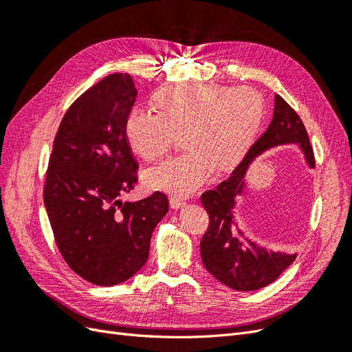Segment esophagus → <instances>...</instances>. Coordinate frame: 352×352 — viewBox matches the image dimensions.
Listing matches in <instances>:
<instances>
[{
	"mask_svg": "<svg viewBox=\"0 0 352 352\" xmlns=\"http://www.w3.org/2000/svg\"><path fill=\"white\" fill-rule=\"evenodd\" d=\"M186 204V201L180 197H170V207L173 210H179L180 207H184Z\"/></svg>",
	"mask_w": 352,
	"mask_h": 352,
	"instance_id": "esophagus-1",
	"label": "esophagus"
}]
</instances>
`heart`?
I'll list each match as a JSON object with an SVG mask.
<instances>
[{
	"mask_svg": "<svg viewBox=\"0 0 352 352\" xmlns=\"http://www.w3.org/2000/svg\"><path fill=\"white\" fill-rule=\"evenodd\" d=\"M157 116L135 110L126 140L148 163L166 158L184 140L188 154L150 170L146 184L175 195L195 192L211 177L235 170L252 146L264 119L258 92L220 85H175L160 91Z\"/></svg>",
	"mask_w": 352,
	"mask_h": 352,
	"instance_id": "obj_1",
	"label": "heart"
}]
</instances>
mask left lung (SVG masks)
I'll return each mask as SVG.
<instances>
[{
    "label": "left lung",
    "mask_w": 352,
    "mask_h": 352,
    "mask_svg": "<svg viewBox=\"0 0 352 352\" xmlns=\"http://www.w3.org/2000/svg\"><path fill=\"white\" fill-rule=\"evenodd\" d=\"M294 142L301 146L308 166L314 168L313 146L302 120L280 95H276L273 119L267 131L255 141L229 179L201 195L210 217V225L199 243L202 264L219 282L232 289L255 291L267 286L296 257L295 254L269 252L245 241L233 217L236 198L243 192V177L252 160L267 148Z\"/></svg>",
    "instance_id": "left-lung-1"
}]
</instances>
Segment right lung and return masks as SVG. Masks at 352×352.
Listing matches in <instances>:
<instances>
[{
  "label": "right lung",
  "instance_id": "add662e5",
  "mask_svg": "<svg viewBox=\"0 0 352 352\" xmlns=\"http://www.w3.org/2000/svg\"><path fill=\"white\" fill-rule=\"evenodd\" d=\"M136 101L127 73H113L67 109L54 138L44 202L61 257L80 278L113 286L148 260L151 235L168 211L155 192L123 202L138 182V163L126 140Z\"/></svg>",
  "mask_w": 352,
  "mask_h": 352
}]
</instances>
